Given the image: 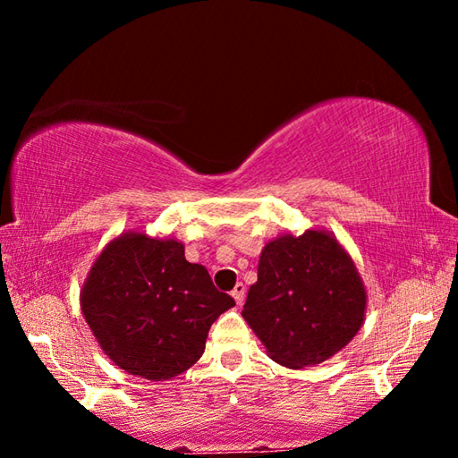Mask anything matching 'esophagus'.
Segmentation results:
<instances>
[{"label": "esophagus", "instance_id": "34e87169", "mask_svg": "<svg viewBox=\"0 0 458 458\" xmlns=\"http://www.w3.org/2000/svg\"><path fill=\"white\" fill-rule=\"evenodd\" d=\"M244 293H246V286L242 283H238L234 286V291H232V297H234L236 305H242L244 303Z\"/></svg>", "mask_w": 458, "mask_h": 458}]
</instances>
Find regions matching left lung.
Instances as JSON below:
<instances>
[{
  "instance_id": "obj_1",
  "label": "left lung",
  "mask_w": 458,
  "mask_h": 458,
  "mask_svg": "<svg viewBox=\"0 0 458 458\" xmlns=\"http://www.w3.org/2000/svg\"><path fill=\"white\" fill-rule=\"evenodd\" d=\"M363 313L366 289L350 254L327 232L307 230L265 246L242 317L270 358L301 369L350 344Z\"/></svg>"
}]
</instances>
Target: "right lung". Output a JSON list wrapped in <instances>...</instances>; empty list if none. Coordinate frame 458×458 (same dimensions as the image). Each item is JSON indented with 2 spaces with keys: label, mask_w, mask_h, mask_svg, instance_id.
Segmentation results:
<instances>
[{
  "label": "right lung",
  "mask_w": 458,
  "mask_h": 458,
  "mask_svg": "<svg viewBox=\"0 0 458 458\" xmlns=\"http://www.w3.org/2000/svg\"><path fill=\"white\" fill-rule=\"evenodd\" d=\"M81 305L108 358L161 382L201 358L212 323L236 303L206 267L185 260L182 242L129 232L100 252Z\"/></svg>",
  "instance_id": "obj_1"
}]
</instances>
